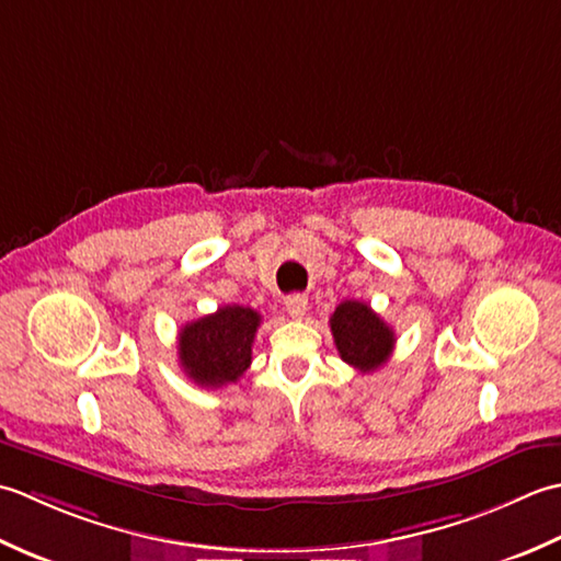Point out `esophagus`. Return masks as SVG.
I'll list each match as a JSON object with an SVG mask.
<instances>
[{
	"instance_id": "34e87169",
	"label": "esophagus",
	"mask_w": 561,
	"mask_h": 561,
	"mask_svg": "<svg viewBox=\"0 0 561 561\" xmlns=\"http://www.w3.org/2000/svg\"><path fill=\"white\" fill-rule=\"evenodd\" d=\"M285 312H288L293 319H302L307 312V297L300 293L285 297Z\"/></svg>"
}]
</instances>
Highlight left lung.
Masks as SVG:
<instances>
[{"instance_id":"1","label":"left lung","mask_w":561,"mask_h":561,"mask_svg":"<svg viewBox=\"0 0 561 561\" xmlns=\"http://www.w3.org/2000/svg\"><path fill=\"white\" fill-rule=\"evenodd\" d=\"M339 356L358 373L380 370L394 351V331L370 305L344 300L329 319Z\"/></svg>"}]
</instances>
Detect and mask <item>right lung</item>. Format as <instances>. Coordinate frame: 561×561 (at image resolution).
Wrapping results in <instances>:
<instances>
[{
  "instance_id": "right-lung-1",
  "label": "right lung",
  "mask_w": 561,
  "mask_h": 561,
  "mask_svg": "<svg viewBox=\"0 0 561 561\" xmlns=\"http://www.w3.org/2000/svg\"><path fill=\"white\" fill-rule=\"evenodd\" d=\"M261 314L251 307L225 305L179 331V363L193 382L217 387L237 382L251 363Z\"/></svg>"
}]
</instances>
